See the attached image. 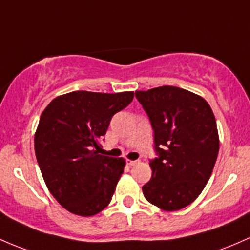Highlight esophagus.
<instances>
[{
	"label": "esophagus",
	"instance_id": "34e87169",
	"mask_svg": "<svg viewBox=\"0 0 250 250\" xmlns=\"http://www.w3.org/2000/svg\"><path fill=\"white\" fill-rule=\"evenodd\" d=\"M137 163H138V160H128V159L126 160V164H127L128 166H135Z\"/></svg>",
	"mask_w": 250,
	"mask_h": 250
}]
</instances>
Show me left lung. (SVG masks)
Segmentation results:
<instances>
[{
  "instance_id": "1",
  "label": "left lung",
  "mask_w": 250,
  "mask_h": 250,
  "mask_svg": "<svg viewBox=\"0 0 250 250\" xmlns=\"http://www.w3.org/2000/svg\"><path fill=\"white\" fill-rule=\"evenodd\" d=\"M154 130L158 158L143 185L146 201L161 209L179 210L192 203L210 178L219 151L214 114L199 95L164 85L136 91Z\"/></svg>"
}]
</instances>
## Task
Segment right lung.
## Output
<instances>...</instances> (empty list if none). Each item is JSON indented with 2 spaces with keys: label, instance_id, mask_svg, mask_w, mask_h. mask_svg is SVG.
I'll return each mask as SVG.
<instances>
[{
  "label": "right lung",
  "instance_id": "1",
  "mask_svg": "<svg viewBox=\"0 0 250 250\" xmlns=\"http://www.w3.org/2000/svg\"><path fill=\"white\" fill-rule=\"evenodd\" d=\"M133 91H72L55 97L41 115L35 153L47 188L65 209L82 217L109 205L125 160L99 154L113 115Z\"/></svg>",
  "mask_w": 250,
  "mask_h": 250
}]
</instances>
